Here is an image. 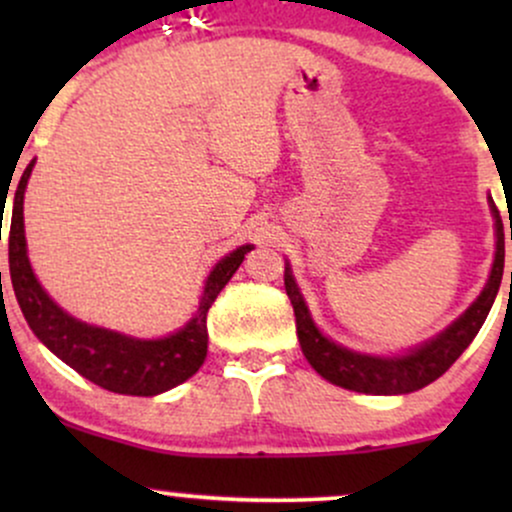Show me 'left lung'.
Returning a JSON list of instances; mask_svg holds the SVG:
<instances>
[{"instance_id": "left-lung-1", "label": "left lung", "mask_w": 512, "mask_h": 512, "mask_svg": "<svg viewBox=\"0 0 512 512\" xmlns=\"http://www.w3.org/2000/svg\"><path fill=\"white\" fill-rule=\"evenodd\" d=\"M491 214L496 219V260H493L491 276L486 281L484 291L479 298L469 305L455 322L438 334V337L428 339L426 344L416 346L404 356H368L358 354V351L344 349V346L334 344L325 334L315 327L313 317L308 313L301 291H298L296 281H293L291 267L286 264L284 286L289 293L293 315H296V332L298 342H301L303 356L308 363L325 380L332 385L344 387V390L366 392V395H407L416 392L421 387L431 385L440 375L448 370L462 351L472 344L477 337L481 325H484L486 315H489L496 293L501 289L503 279V262H505V236H503V221L501 211L496 209L493 199L489 197ZM512 240V228H510ZM512 284V272H510Z\"/></svg>"}]
</instances>
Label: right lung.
Segmentation results:
<instances>
[{"mask_svg":"<svg viewBox=\"0 0 512 512\" xmlns=\"http://www.w3.org/2000/svg\"><path fill=\"white\" fill-rule=\"evenodd\" d=\"M33 163L35 161L28 163L23 170L14 195V207H11L9 272L16 301L35 337L76 373L117 395L154 397L192 378L207 358V313L211 303L236 274L252 245H243L216 262L207 276L195 317L170 337L134 339L127 334L86 325L64 313L60 305L52 301L38 284L28 262L26 231H23V192L31 178ZM2 204H7L4 197Z\"/></svg>","mask_w":512,"mask_h":512,"instance_id":"obj_1","label":"right lung"}]
</instances>
